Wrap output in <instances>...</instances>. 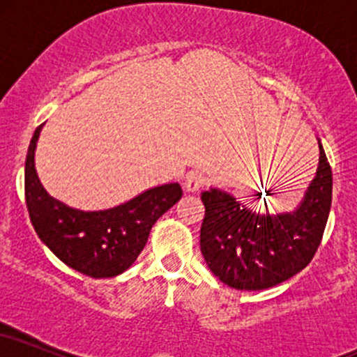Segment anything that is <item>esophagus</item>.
Masks as SVG:
<instances>
[{
	"label": "esophagus",
	"mask_w": 357,
	"mask_h": 357,
	"mask_svg": "<svg viewBox=\"0 0 357 357\" xmlns=\"http://www.w3.org/2000/svg\"><path fill=\"white\" fill-rule=\"evenodd\" d=\"M204 184V176L202 171H191L186 176V183H184V188L188 191H198L199 188H203Z\"/></svg>",
	"instance_id": "obj_1"
}]
</instances>
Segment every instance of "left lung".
<instances>
[{"label":"left lung","mask_w":357,"mask_h":357,"mask_svg":"<svg viewBox=\"0 0 357 357\" xmlns=\"http://www.w3.org/2000/svg\"><path fill=\"white\" fill-rule=\"evenodd\" d=\"M319 151L317 173L304 202L292 213L270 216L268 211L245 208L228 192H203L199 247L208 267L223 284L238 290L270 289L312 261L333 202V169L322 144Z\"/></svg>","instance_id":"1"}]
</instances>
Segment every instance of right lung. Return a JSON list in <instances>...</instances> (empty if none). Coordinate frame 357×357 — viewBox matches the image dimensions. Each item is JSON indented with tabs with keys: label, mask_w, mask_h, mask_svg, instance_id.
<instances>
[{
	"label": "right lung",
	"mask_w": 357,
	"mask_h": 357,
	"mask_svg": "<svg viewBox=\"0 0 357 357\" xmlns=\"http://www.w3.org/2000/svg\"><path fill=\"white\" fill-rule=\"evenodd\" d=\"M36 127L24 162V198L36 235L65 265L92 278L126 272L146 247L151 228L181 198L178 183L147 190L104 211L73 210L52 198L35 171Z\"/></svg>",
	"instance_id": "right-lung-1"
}]
</instances>
